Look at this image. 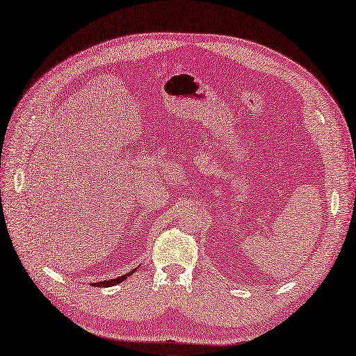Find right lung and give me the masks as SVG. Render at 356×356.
I'll return each instance as SVG.
<instances>
[{"mask_svg":"<svg viewBox=\"0 0 356 356\" xmlns=\"http://www.w3.org/2000/svg\"><path fill=\"white\" fill-rule=\"evenodd\" d=\"M132 273H135V270H131L129 273H126V275H123V276H120V277H115V279H111V281H104V282H96V284H93V286H99V288H104V286H113V285H117V284H120V282H123L124 279H127L129 276H131Z\"/></svg>","mask_w":356,"mask_h":356,"instance_id":"add662e5","label":"right lung"}]
</instances>
